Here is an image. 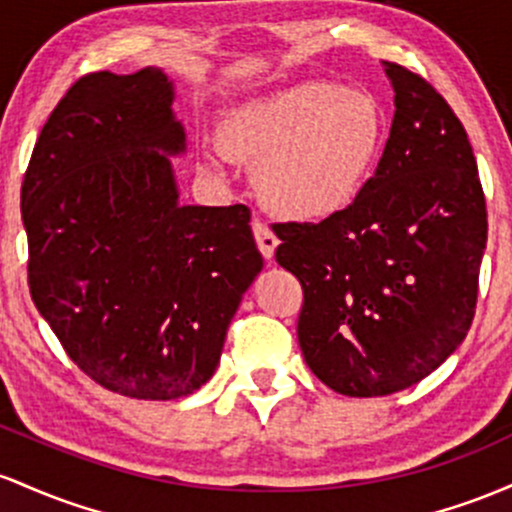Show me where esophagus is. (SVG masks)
Returning <instances> with one entry per match:
<instances>
[{
	"label": "esophagus",
	"mask_w": 512,
	"mask_h": 512,
	"mask_svg": "<svg viewBox=\"0 0 512 512\" xmlns=\"http://www.w3.org/2000/svg\"><path fill=\"white\" fill-rule=\"evenodd\" d=\"M254 237H256V244H258V249H261L263 258H268V261H271V258L275 256V249H278V244H280V239L275 237L273 229L268 227L266 222L254 220Z\"/></svg>",
	"instance_id": "1"
}]
</instances>
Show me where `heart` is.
<instances>
[{
	"mask_svg": "<svg viewBox=\"0 0 512 512\" xmlns=\"http://www.w3.org/2000/svg\"><path fill=\"white\" fill-rule=\"evenodd\" d=\"M387 118L363 89L302 82L237 103L222 116L217 142L227 157L256 164V186L278 215L326 220L348 210L380 162ZM198 164L222 169L215 147Z\"/></svg>",
	"mask_w": 512,
	"mask_h": 512,
	"instance_id": "heart-1",
	"label": "heart"
}]
</instances>
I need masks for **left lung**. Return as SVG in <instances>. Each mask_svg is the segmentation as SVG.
I'll return each mask as SVG.
<instances>
[{
	"mask_svg": "<svg viewBox=\"0 0 512 512\" xmlns=\"http://www.w3.org/2000/svg\"><path fill=\"white\" fill-rule=\"evenodd\" d=\"M382 65L394 118L365 191L319 225H275V261L304 290V363L346 396L401 392L455 353L488 232L467 130L426 79Z\"/></svg>",
	"mask_w": 512,
	"mask_h": 512,
	"instance_id": "8db88e82",
	"label": "left lung"
}]
</instances>
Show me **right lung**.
<instances>
[{
    "mask_svg": "<svg viewBox=\"0 0 512 512\" xmlns=\"http://www.w3.org/2000/svg\"><path fill=\"white\" fill-rule=\"evenodd\" d=\"M174 99L159 67L86 74L43 125L21 188L40 317L79 370L130 399L203 387L263 268L246 205L179 203Z\"/></svg>",
    "mask_w": 512,
    "mask_h": 512,
    "instance_id": "obj_1",
    "label": "right lung"
}]
</instances>
